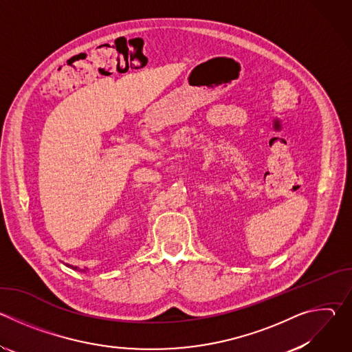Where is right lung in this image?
I'll return each instance as SVG.
<instances>
[{
	"mask_svg": "<svg viewBox=\"0 0 352 352\" xmlns=\"http://www.w3.org/2000/svg\"><path fill=\"white\" fill-rule=\"evenodd\" d=\"M65 266H68V267H71L72 270H76V272H83V273H86V270L85 269H79L78 266H71V265H65Z\"/></svg>",
	"mask_w": 352,
	"mask_h": 352,
	"instance_id": "obj_1",
	"label": "right lung"
}]
</instances>
